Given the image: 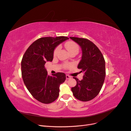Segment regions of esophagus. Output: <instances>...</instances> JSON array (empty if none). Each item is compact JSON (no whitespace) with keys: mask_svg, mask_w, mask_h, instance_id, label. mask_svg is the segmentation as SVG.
Masks as SVG:
<instances>
[{"mask_svg":"<svg viewBox=\"0 0 131 131\" xmlns=\"http://www.w3.org/2000/svg\"><path fill=\"white\" fill-rule=\"evenodd\" d=\"M71 78H72V77H71L70 76H69V75H66V79H67V80H68V79H71Z\"/></svg>","mask_w":131,"mask_h":131,"instance_id":"esophagus-1","label":"esophagus"}]
</instances>
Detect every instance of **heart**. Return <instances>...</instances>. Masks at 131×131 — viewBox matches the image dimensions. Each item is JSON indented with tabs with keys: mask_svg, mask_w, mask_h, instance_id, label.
Segmentation results:
<instances>
[{
	"mask_svg": "<svg viewBox=\"0 0 131 131\" xmlns=\"http://www.w3.org/2000/svg\"><path fill=\"white\" fill-rule=\"evenodd\" d=\"M64 46L66 47V48L67 49V50L68 51V52L70 53L74 52H79V46L78 45L77 43H76L73 41H68L64 43ZM59 50V46H57V47H56V49L54 50V51H53L54 56H56ZM72 66H73L72 64H71V63H65L63 64V67H64V68H69L70 67H72Z\"/></svg>",
	"mask_w": 131,
	"mask_h": 131,
	"instance_id": "1",
	"label": "heart"
}]
</instances>
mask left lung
Segmentation results:
<instances>
[{
    "instance_id": "8db88e82",
    "label": "left lung",
    "mask_w": 131,
    "mask_h": 131,
    "mask_svg": "<svg viewBox=\"0 0 131 131\" xmlns=\"http://www.w3.org/2000/svg\"><path fill=\"white\" fill-rule=\"evenodd\" d=\"M81 46L82 57L78 68L84 73L83 79L77 81L72 88L74 96L82 102L93 100L100 93L105 77V63L103 56L93 42L85 38L70 37Z\"/></svg>"
}]
</instances>
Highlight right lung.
I'll return each mask as SVG.
<instances>
[{"label":"right lung","instance_id":"add662e5","mask_svg":"<svg viewBox=\"0 0 131 131\" xmlns=\"http://www.w3.org/2000/svg\"><path fill=\"white\" fill-rule=\"evenodd\" d=\"M68 39L63 36L39 38L31 43L23 56V82L32 96L42 103L49 104L56 100L59 96V85L66 80L63 73L48 75L45 64L53 60L55 47Z\"/></svg>","mask_w":131,"mask_h":131}]
</instances>
